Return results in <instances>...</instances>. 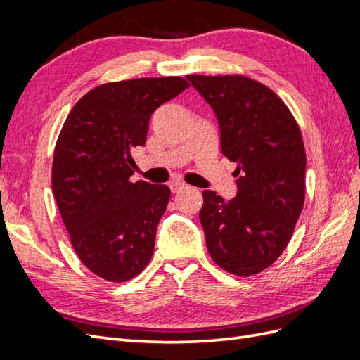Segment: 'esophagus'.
<instances>
[{
  "instance_id": "1",
  "label": "esophagus",
  "mask_w": 360,
  "mask_h": 360,
  "mask_svg": "<svg viewBox=\"0 0 360 360\" xmlns=\"http://www.w3.org/2000/svg\"><path fill=\"white\" fill-rule=\"evenodd\" d=\"M169 188H171V192H172V193H179V192H181L184 188H186V184L181 183V181H172V183H169Z\"/></svg>"
}]
</instances>
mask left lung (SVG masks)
<instances>
[{
	"label": "left lung",
	"mask_w": 360,
	"mask_h": 360,
	"mask_svg": "<svg viewBox=\"0 0 360 360\" xmlns=\"http://www.w3.org/2000/svg\"><path fill=\"white\" fill-rule=\"evenodd\" d=\"M186 78L216 114L222 153L237 163L236 198L202 192L207 249L228 274H259L284 252L303 209L307 155L299 124L275 91L248 76Z\"/></svg>",
	"instance_id": "obj_1"
}]
</instances>
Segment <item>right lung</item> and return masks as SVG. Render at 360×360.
Wrapping results in <instances>:
<instances>
[{
  "mask_svg": "<svg viewBox=\"0 0 360 360\" xmlns=\"http://www.w3.org/2000/svg\"><path fill=\"white\" fill-rule=\"evenodd\" d=\"M180 76L102 84L76 102L58 135L52 191L76 255L94 275L126 282L146 269L171 191L130 181L150 117L186 90Z\"/></svg>",
  "mask_w": 360,
  "mask_h": 360,
  "instance_id": "obj_1",
  "label": "right lung"
}]
</instances>
